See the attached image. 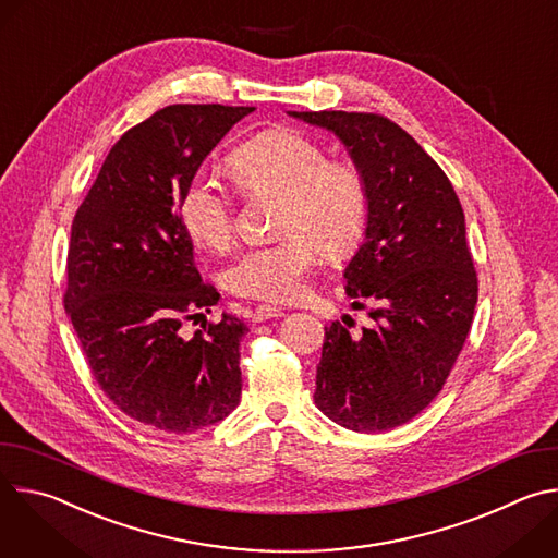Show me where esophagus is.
<instances>
[{"label": "esophagus", "mask_w": 558, "mask_h": 558, "mask_svg": "<svg viewBox=\"0 0 558 558\" xmlns=\"http://www.w3.org/2000/svg\"><path fill=\"white\" fill-rule=\"evenodd\" d=\"M280 315H284L282 308L271 306V304H260L254 311V323H265V320H271V317H280Z\"/></svg>", "instance_id": "esophagus-1"}]
</instances>
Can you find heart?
Masks as SVG:
<instances>
[{"instance_id":"1","label":"heart","mask_w":558,"mask_h":558,"mask_svg":"<svg viewBox=\"0 0 558 558\" xmlns=\"http://www.w3.org/2000/svg\"><path fill=\"white\" fill-rule=\"evenodd\" d=\"M227 168L238 190L278 196L276 243L252 247L225 274L229 291L265 302L302 295L306 276L320 258L353 256L368 229L371 192L364 170L295 130H267L235 147ZM179 218L192 241L209 252L235 243L233 196L214 179L196 174L183 190Z\"/></svg>"}]
</instances>
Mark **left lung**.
I'll use <instances>...</instances> for the list:
<instances>
[{
	"label": "left lung",
	"mask_w": 558,
	"mask_h": 558,
	"mask_svg": "<svg viewBox=\"0 0 558 558\" xmlns=\"http://www.w3.org/2000/svg\"><path fill=\"white\" fill-rule=\"evenodd\" d=\"M291 117L336 132L371 192L364 245L344 278L375 325L357 336L338 320L325 327L313 400L355 433L390 430L439 395L472 327L480 282L463 209L444 170L395 121L342 110Z\"/></svg>",
	"instance_id": "obj_1"
}]
</instances>
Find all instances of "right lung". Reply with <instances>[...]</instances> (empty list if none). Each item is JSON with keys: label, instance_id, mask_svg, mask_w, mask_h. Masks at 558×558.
I'll return each instance as SVG.
<instances>
[{"label": "right lung", "instance_id": "obj_1", "mask_svg": "<svg viewBox=\"0 0 558 558\" xmlns=\"http://www.w3.org/2000/svg\"><path fill=\"white\" fill-rule=\"evenodd\" d=\"M250 112L220 104L154 112L112 145L72 220L63 306L108 400L154 430L187 435L241 402L245 323L222 313L183 336V323L220 295L201 280L179 203Z\"/></svg>", "mask_w": 558, "mask_h": 558}]
</instances>
